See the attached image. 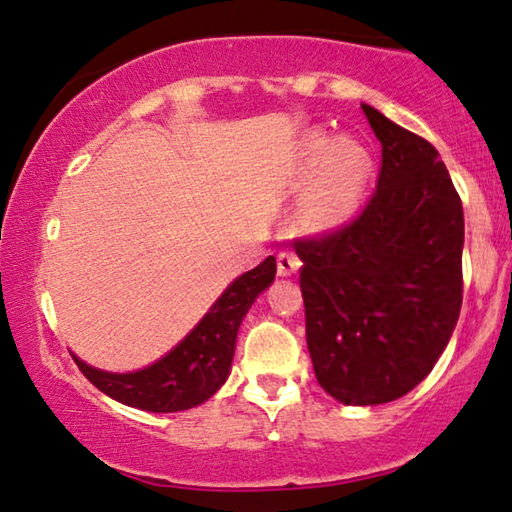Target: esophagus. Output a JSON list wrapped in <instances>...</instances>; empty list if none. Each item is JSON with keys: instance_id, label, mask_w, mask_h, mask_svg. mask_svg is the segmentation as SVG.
<instances>
[{"instance_id": "esophagus-1", "label": "esophagus", "mask_w": 512, "mask_h": 512, "mask_svg": "<svg viewBox=\"0 0 512 512\" xmlns=\"http://www.w3.org/2000/svg\"><path fill=\"white\" fill-rule=\"evenodd\" d=\"M300 268V258L293 251H279L277 254V272L282 277L293 275Z\"/></svg>"}]
</instances>
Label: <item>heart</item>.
Segmentation results:
<instances>
[{"mask_svg": "<svg viewBox=\"0 0 512 512\" xmlns=\"http://www.w3.org/2000/svg\"><path fill=\"white\" fill-rule=\"evenodd\" d=\"M370 153L352 139L312 132L303 142L300 181L314 184L303 202V219L312 228H333L356 212L370 177Z\"/></svg>", "mask_w": 512, "mask_h": 512, "instance_id": "1", "label": "heart"}]
</instances>
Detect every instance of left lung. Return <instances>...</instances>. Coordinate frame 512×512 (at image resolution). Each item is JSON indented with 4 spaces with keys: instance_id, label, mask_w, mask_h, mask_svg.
Returning a JSON list of instances; mask_svg holds the SVG:
<instances>
[{
    "instance_id": "left-lung-1",
    "label": "left lung",
    "mask_w": 512,
    "mask_h": 512,
    "mask_svg": "<svg viewBox=\"0 0 512 512\" xmlns=\"http://www.w3.org/2000/svg\"><path fill=\"white\" fill-rule=\"evenodd\" d=\"M382 144L377 186L352 221L296 237L314 375L345 405L417 387L457 326L464 209L438 151L361 104Z\"/></svg>"
}]
</instances>
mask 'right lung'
<instances>
[{
  "label": "right lung",
  "instance_id": "right-lung-1",
  "mask_svg": "<svg viewBox=\"0 0 512 512\" xmlns=\"http://www.w3.org/2000/svg\"><path fill=\"white\" fill-rule=\"evenodd\" d=\"M277 263L268 256L254 270L244 272L216 300L198 326L153 366L137 373H104L74 356L76 366L102 394L130 408L149 412H179L205 403L230 373L237 328L258 293L275 279Z\"/></svg>",
  "mask_w": 512,
  "mask_h": 512
}]
</instances>
